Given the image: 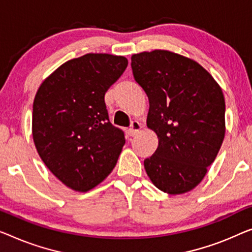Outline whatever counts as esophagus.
<instances>
[{"label":"esophagus","mask_w":252,"mask_h":252,"mask_svg":"<svg viewBox=\"0 0 252 252\" xmlns=\"http://www.w3.org/2000/svg\"><path fill=\"white\" fill-rule=\"evenodd\" d=\"M141 130V125L139 123L138 121H133L132 123H131V126L129 129V134L131 137L136 136V134L139 132V131Z\"/></svg>","instance_id":"1"}]
</instances>
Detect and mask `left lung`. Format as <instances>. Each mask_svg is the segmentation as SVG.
Masks as SVG:
<instances>
[{
	"instance_id": "1",
	"label": "left lung",
	"mask_w": 252,
	"mask_h": 252,
	"mask_svg": "<svg viewBox=\"0 0 252 252\" xmlns=\"http://www.w3.org/2000/svg\"><path fill=\"white\" fill-rule=\"evenodd\" d=\"M133 78L149 100L147 126L158 138L144 165L168 194L194 189L215 160L225 136L222 88L198 62L166 50L131 56Z\"/></svg>"
}]
</instances>
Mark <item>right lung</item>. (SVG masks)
Returning a JSON list of instances; mask_svg holds the SVG:
<instances>
[{
    "label": "right lung",
    "instance_id": "add662e5",
    "mask_svg": "<svg viewBox=\"0 0 252 252\" xmlns=\"http://www.w3.org/2000/svg\"><path fill=\"white\" fill-rule=\"evenodd\" d=\"M127 66L125 56L89 53L63 63L39 86L32 138L63 185L86 192L113 171L125 133L112 126L104 96Z\"/></svg>",
    "mask_w": 252,
    "mask_h": 252
}]
</instances>
